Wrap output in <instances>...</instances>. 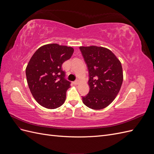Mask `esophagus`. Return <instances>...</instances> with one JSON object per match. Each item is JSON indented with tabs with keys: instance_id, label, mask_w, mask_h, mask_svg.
<instances>
[{
	"instance_id": "esophagus-1",
	"label": "esophagus",
	"mask_w": 154,
	"mask_h": 154,
	"mask_svg": "<svg viewBox=\"0 0 154 154\" xmlns=\"http://www.w3.org/2000/svg\"><path fill=\"white\" fill-rule=\"evenodd\" d=\"M79 82H80V80H76V81H74V82H73L74 85H78V83H79Z\"/></svg>"
}]
</instances>
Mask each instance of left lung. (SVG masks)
Here are the masks:
<instances>
[{
    "label": "left lung",
    "mask_w": 154,
    "mask_h": 154,
    "mask_svg": "<svg viewBox=\"0 0 154 154\" xmlns=\"http://www.w3.org/2000/svg\"><path fill=\"white\" fill-rule=\"evenodd\" d=\"M89 72L90 91L82 101L88 108L101 110L109 106L118 94L123 80L122 66L112 51L95 45L80 46Z\"/></svg>",
    "instance_id": "obj_1"
}]
</instances>
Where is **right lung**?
Wrapping results in <instances>:
<instances>
[{"instance_id": "obj_1", "label": "right lung", "mask_w": 154, "mask_h": 154, "mask_svg": "<svg viewBox=\"0 0 154 154\" xmlns=\"http://www.w3.org/2000/svg\"><path fill=\"white\" fill-rule=\"evenodd\" d=\"M73 52L71 47L49 44L41 46L32 56L26 69L27 82L41 106L54 109L64 103L71 82L65 79L62 66Z\"/></svg>"}]
</instances>
